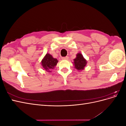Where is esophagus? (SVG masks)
<instances>
[{
	"instance_id": "obj_1",
	"label": "esophagus",
	"mask_w": 126,
	"mask_h": 126,
	"mask_svg": "<svg viewBox=\"0 0 126 126\" xmlns=\"http://www.w3.org/2000/svg\"><path fill=\"white\" fill-rule=\"evenodd\" d=\"M63 60H67V59H68V57H67V56H66V57H63Z\"/></svg>"
}]
</instances>
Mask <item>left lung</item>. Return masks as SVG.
<instances>
[{"label": "left lung", "mask_w": 126, "mask_h": 126, "mask_svg": "<svg viewBox=\"0 0 126 126\" xmlns=\"http://www.w3.org/2000/svg\"><path fill=\"white\" fill-rule=\"evenodd\" d=\"M74 64L75 68L78 70H81L84 69V67L87 64V62L81 54L78 53L77 55V57L74 59Z\"/></svg>", "instance_id": "1"}]
</instances>
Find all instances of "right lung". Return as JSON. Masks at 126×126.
<instances>
[{
	"mask_svg": "<svg viewBox=\"0 0 126 126\" xmlns=\"http://www.w3.org/2000/svg\"><path fill=\"white\" fill-rule=\"evenodd\" d=\"M58 61L57 59L54 58L52 56L49 54H47L45 56L44 58L41 62V64L43 68L47 71L49 69H53L58 63ZM48 72L50 71H48Z\"/></svg>",
	"mask_w": 126,
	"mask_h": 126,
	"instance_id": "add662e5",
	"label": "right lung"
}]
</instances>
